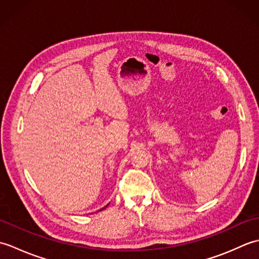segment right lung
Instances as JSON below:
<instances>
[{
  "mask_svg": "<svg viewBox=\"0 0 259 259\" xmlns=\"http://www.w3.org/2000/svg\"><path fill=\"white\" fill-rule=\"evenodd\" d=\"M104 208H106V207H104ZM104 208H102V209H104Z\"/></svg>",
  "mask_w": 259,
  "mask_h": 259,
  "instance_id": "1",
  "label": "right lung"
}]
</instances>
